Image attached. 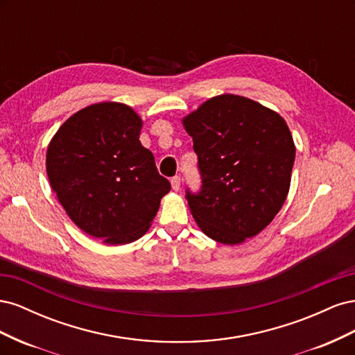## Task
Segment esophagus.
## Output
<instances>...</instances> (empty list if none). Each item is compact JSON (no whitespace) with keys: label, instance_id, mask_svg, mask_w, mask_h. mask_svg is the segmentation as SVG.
<instances>
[{"label":"esophagus","instance_id":"34e87169","mask_svg":"<svg viewBox=\"0 0 355 355\" xmlns=\"http://www.w3.org/2000/svg\"><path fill=\"white\" fill-rule=\"evenodd\" d=\"M170 182H171V188H173L175 191L180 189V178L179 176H173Z\"/></svg>","mask_w":355,"mask_h":355}]
</instances>
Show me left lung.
Wrapping results in <instances>:
<instances>
[{
  "instance_id": "obj_1",
  "label": "left lung",
  "mask_w": 355,
  "mask_h": 355,
  "mask_svg": "<svg viewBox=\"0 0 355 355\" xmlns=\"http://www.w3.org/2000/svg\"><path fill=\"white\" fill-rule=\"evenodd\" d=\"M198 157L201 189H187L200 230L240 244L271 223L290 188L296 148L283 118L237 94H220L187 115Z\"/></svg>"
}]
</instances>
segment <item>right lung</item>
<instances>
[{
	"label": "right lung",
	"mask_w": 355,
	"mask_h": 355,
	"mask_svg": "<svg viewBox=\"0 0 355 355\" xmlns=\"http://www.w3.org/2000/svg\"><path fill=\"white\" fill-rule=\"evenodd\" d=\"M141 128L130 106L94 103L69 116L47 148V176L59 202L78 228L106 244L141 239L170 191L139 141Z\"/></svg>",
	"instance_id": "1"
}]
</instances>
